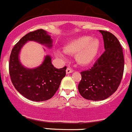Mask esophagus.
Segmentation results:
<instances>
[{
    "label": "esophagus",
    "instance_id": "1",
    "mask_svg": "<svg viewBox=\"0 0 132 132\" xmlns=\"http://www.w3.org/2000/svg\"><path fill=\"white\" fill-rule=\"evenodd\" d=\"M73 69H71L70 67H67V69H66V73H67V74H69V73H73Z\"/></svg>",
    "mask_w": 132,
    "mask_h": 132
}]
</instances>
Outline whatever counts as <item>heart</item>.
Returning <instances> with one entry per match:
<instances>
[{
    "mask_svg": "<svg viewBox=\"0 0 132 132\" xmlns=\"http://www.w3.org/2000/svg\"><path fill=\"white\" fill-rule=\"evenodd\" d=\"M101 42L96 38L89 36H82L71 39L63 46L64 52L67 54H75V59L80 65H88L94 61L98 53ZM56 55L64 59L65 56L57 51Z\"/></svg>",
    "mask_w": 132,
    "mask_h": 132,
    "instance_id": "1",
    "label": "heart"
}]
</instances>
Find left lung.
Returning a JSON list of instances; mask_svg holds the SVG:
<instances>
[{
	"mask_svg": "<svg viewBox=\"0 0 132 132\" xmlns=\"http://www.w3.org/2000/svg\"><path fill=\"white\" fill-rule=\"evenodd\" d=\"M103 36L105 52L91 69L80 73L78 86L80 95L90 101H103L116 91L124 68L123 50L112 34L99 30Z\"/></svg>",
	"mask_w": 132,
	"mask_h": 132,
	"instance_id": "8db88e82",
	"label": "left lung"
}]
</instances>
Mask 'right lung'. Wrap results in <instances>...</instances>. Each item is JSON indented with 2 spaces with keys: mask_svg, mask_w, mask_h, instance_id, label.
I'll return each instance as SVG.
<instances>
[{
  "mask_svg": "<svg viewBox=\"0 0 132 132\" xmlns=\"http://www.w3.org/2000/svg\"><path fill=\"white\" fill-rule=\"evenodd\" d=\"M29 41H34L52 48L53 40L42 29L31 31L22 37L14 45L9 61V73L14 87L22 96L36 102L47 101L57 92L61 80L66 75V69H56L52 57L46 55L38 67L28 69L23 66L19 59L22 47Z\"/></svg>",
  "mask_w": 132,
  "mask_h": 132,
  "instance_id": "right-lung-1",
  "label": "right lung"
}]
</instances>
